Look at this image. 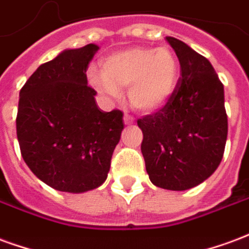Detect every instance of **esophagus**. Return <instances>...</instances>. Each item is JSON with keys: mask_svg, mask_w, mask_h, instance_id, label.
Wrapping results in <instances>:
<instances>
[{"mask_svg": "<svg viewBox=\"0 0 249 249\" xmlns=\"http://www.w3.org/2000/svg\"><path fill=\"white\" fill-rule=\"evenodd\" d=\"M123 122H124V124H127V126H130V124H134V123H135V118L131 117V115H128V114H124Z\"/></svg>", "mask_w": 249, "mask_h": 249, "instance_id": "esophagus-1", "label": "esophagus"}]
</instances>
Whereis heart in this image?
<instances>
[{
    "label": "heart",
    "mask_w": 249,
    "mask_h": 249,
    "mask_svg": "<svg viewBox=\"0 0 249 249\" xmlns=\"http://www.w3.org/2000/svg\"><path fill=\"white\" fill-rule=\"evenodd\" d=\"M89 81L110 99H119L127 89L128 101L141 111H154L171 97L178 79V59L166 46L131 48L103 59V71L91 67Z\"/></svg>",
    "instance_id": "obj_1"
}]
</instances>
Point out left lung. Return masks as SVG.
Returning a JSON list of instances; mask_svg holds the SVG:
<instances>
[{
  "label": "left lung",
  "mask_w": 249,
  "mask_h": 249,
  "mask_svg": "<svg viewBox=\"0 0 249 249\" xmlns=\"http://www.w3.org/2000/svg\"><path fill=\"white\" fill-rule=\"evenodd\" d=\"M180 63V78L162 110L138 119L148 178L157 187L184 191L211 177L221 162L228 122L224 87L211 62L166 37Z\"/></svg>",
  "instance_id": "left-lung-1"
}]
</instances>
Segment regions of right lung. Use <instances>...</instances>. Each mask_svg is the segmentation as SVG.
Segmentation results:
<instances>
[{
    "label": "right lung",
    "instance_id": "obj_1",
    "mask_svg": "<svg viewBox=\"0 0 249 249\" xmlns=\"http://www.w3.org/2000/svg\"><path fill=\"white\" fill-rule=\"evenodd\" d=\"M95 43L66 49L33 72L19 91L17 138L25 163L54 190L82 194L102 186L121 139L123 112L101 110L86 70Z\"/></svg>",
    "mask_w": 249,
    "mask_h": 249
}]
</instances>
